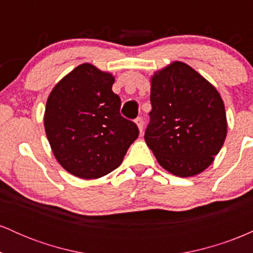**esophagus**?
<instances>
[{
    "label": "esophagus",
    "instance_id": "obj_1",
    "mask_svg": "<svg viewBox=\"0 0 253 253\" xmlns=\"http://www.w3.org/2000/svg\"><path fill=\"white\" fill-rule=\"evenodd\" d=\"M135 124H136V126H138L139 132H140V134H141V133H143V129H144V121H143V119H141V118H136L135 119Z\"/></svg>",
    "mask_w": 253,
    "mask_h": 253
}]
</instances>
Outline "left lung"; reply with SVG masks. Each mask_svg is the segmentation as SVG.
Instances as JSON below:
<instances>
[{
  "label": "left lung",
  "instance_id": "left-lung-1",
  "mask_svg": "<svg viewBox=\"0 0 253 253\" xmlns=\"http://www.w3.org/2000/svg\"><path fill=\"white\" fill-rule=\"evenodd\" d=\"M152 110L145 141L162 168L178 177L201 173L213 163L227 135L219 91L183 62L151 76Z\"/></svg>",
  "mask_w": 253,
  "mask_h": 253
}]
</instances>
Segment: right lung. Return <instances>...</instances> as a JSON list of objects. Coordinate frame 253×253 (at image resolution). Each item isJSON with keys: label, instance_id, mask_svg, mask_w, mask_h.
<instances>
[{"label": "right lung", "instance_id": "obj_1", "mask_svg": "<svg viewBox=\"0 0 253 253\" xmlns=\"http://www.w3.org/2000/svg\"><path fill=\"white\" fill-rule=\"evenodd\" d=\"M115 77L83 63L58 82L46 102L43 126L57 162L71 175L96 179L123 163L138 127L120 115Z\"/></svg>", "mask_w": 253, "mask_h": 253}]
</instances>
